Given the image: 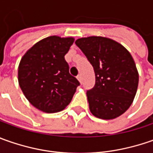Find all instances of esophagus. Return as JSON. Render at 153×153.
Returning <instances> with one entry per match:
<instances>
[{
    "label": "esophagus",
    "instance_id": "obj_1",
    "mask_svg": "<svg viewBox=\"0 0 153 153\" xmlns=\"http://www.w3.org/2000/svg\"><path fill=\"white\" fill-rule=\"evenodd\" d=\"M76 78H77V80L82 83V76H81V75H78V76H76Z\"/></svg>",
    "mask_w": 153,
    "mask_h": 153
}]
</instances>
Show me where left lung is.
<instances>
[{
    "label": "left lung",
    "mask_w": 153,
    "mask_h": 153,
    "mask_svg": "<svg viewBox=\"0 0 153 153\" xmlns=\"http://www.w3.org/2000/svg\"><path fill=\"white\" fill-rule=\"evenodd\" d=\"M75 43L95 74V85L87 91L92 114L105 120L123 114L132 104L139 82L130 53L117 42L102 36L82 37Z\"/></svg>",
    "instance_id": "obj_1"
}]
</instances>
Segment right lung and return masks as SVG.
<instances>
[{"mask_svg":"<svg viewBox=\"0 0 153 153\" xmlns=\"http://www.w3.org/2000/svg\"><path fill=\"white\" fill-rule=\"evenodd\" d=\"M73 37L52 36L30 48L21 59L18 79L30 103L42 111L59 112L71 101L80 82L65 59Z\"/></svg>","mask_w":153,"mask_h":153,"instance_id":"obj_1","label":"right lung"}]
</instances>
